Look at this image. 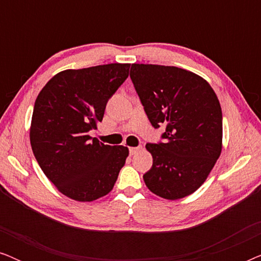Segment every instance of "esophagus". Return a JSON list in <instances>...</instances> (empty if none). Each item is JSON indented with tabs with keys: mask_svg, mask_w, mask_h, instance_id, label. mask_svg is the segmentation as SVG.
Masks as SVG:
<instances>
[{
	"mask_svg": "<svg viewBox=\"0 0 261 261\" xmlns=\"http://www.w3.org/2000/svg\"><path fill=\"white\" fill-rule=\"evenodd\" d=\"M141 149V147H129V153H130V155H134V154H137V153L140 151Z\"/></svg>",
	"mask_w": 261,
	"mask_h": 261,
	"instance_id": "1",
	"label": "esophagus"
}]
</instances>
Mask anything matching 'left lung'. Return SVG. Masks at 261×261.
Returning a JSON list of instances; mask_svg holds the SVG:
<instances>
[{"label": "left lung", "mask_w": 261, "mask_h": 261, "mask_svg": "<svg viewBox=\"0 0 261 261\" xmlns=\"http://www.w3.org/2000/svg\"><path fill=\"white\" fill-rule=\"evenodd\" d=\"M133 82L149 122L164 124V142L147 144L153 165L146 187L174 201L194 194L222 152V112L204 78L176 66L132 64Z\"/></svg>", "instance_id": "1"}]
</instances>
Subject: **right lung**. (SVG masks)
<instances>
[{"instance_id":"1","label":"right lung","mask_w":261,"mask_h":261,"mask_svg":"<svg viewBox=\"0 0 261 261\" xmlns=\"http://www.w3.org/2000/svg\"><path fill=\"white\" fill-rule=\"evenodd\" d=\"M130 64L64 70L49 80L34 103L31 146L42 172L73 201L92 202L113 190L129 151L92 139L106 106L129 73Z\"/></svg>"}]
</instances>
